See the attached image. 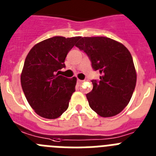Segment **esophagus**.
Segmentation results:
<instances>
[{"instance_id": "1", "label": "esophagus", "mask_w": 156, "mask_h": 156, "mask_svg": "<svg viewBox=\"0 0 156 156\" xmlns=\"http://www.w3.org/2000/svg\"><path fill=\"white\" fill-rule=\"evenodd\" d=\"M77 83H78V85H81V84L83 83V81H82V80L78 79V81H77Z\"/></svg>"}]
</instances>
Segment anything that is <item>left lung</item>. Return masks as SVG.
<instances>
[{"mask_svg":"<svg viewBox=\"0 0 156 156\" xmlns=\"http://www.w3.org/2000/svg\"><path fill=\"white\" fill-rule=\"evenodd\" d=\"M83 50L99 71V80H92L93 88L86 94L89 106L102 116L118 114L133 95L137 81L133 58L122 43L107 37H82L75 45Z\"/></svg>","mask_w":156,"mask_h":156,"instance_id":"1","label":"left lung"}]
</instances>
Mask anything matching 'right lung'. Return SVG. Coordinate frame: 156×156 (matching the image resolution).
Masks as SVG:
<instances>
[{
    "mask_svg": "<svg viewBox=\"0 0 156 156\" xmlns=\"http://www.w3.org/2000/svg\"><path fill=\"white\" fill-rule=\"evenodd\" d=\"M80 36H54L35 45L28 54L21 84L28 102L38 115L56 119L67 110L76 78L60 75L65 58Z\"/></svg>",
    "mask_w": 156,
    "mask_h": 156,
    "instance_id": "add662e5",
    "label": "right lung"
}]
</instances>
